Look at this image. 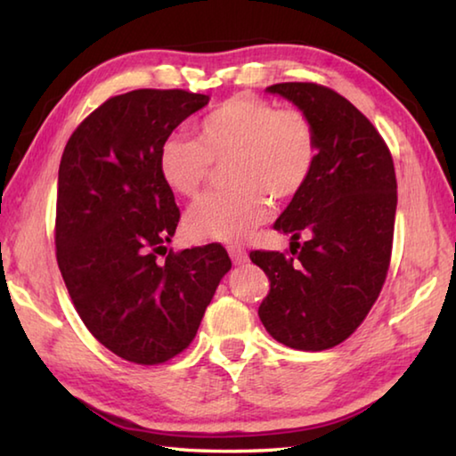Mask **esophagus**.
I'll use <instances>...</instances> for the list:
<instances>
[{
	"label": "esophagus",
	"mask_w": 456,
	"mask_h": 456,
	"mask_svg": "<svg viewBox=\"0 0 456 456\" xmlns=\"http://www.w3.org/2000/svg\"><path fill=\"white\" fill-rule=\"evenodd\" d=\"M227 251H229V256H231V259H233L235 265H241V264H245V261H247V251L243 249V247L229 245Z\"/></svg>",
	"instance_id": "34e87169"
}]
</instances>
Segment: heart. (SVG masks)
I'll return each mask as SVG.
<instances>
[{
  "instance_id": "heart-1",
  "label": "heart",
  "mask_w": 456,
  "mask_h": 456,
  "mask_svg": "<svg viewBox=\"0 0 456 456\" xmlns=\"http://www.w3.org/2000/svg\"><path fill=\"white\" fill-rule=\"evenodd\" d=\"M318 152V133L305 112L237 94L197 122L195 138H167L159 151V173L173 192L192 199L209 181L215 163L231 159L227 179L235 187L199 199L184 229L192 239L235 243L269 219V197L288 200L305 187Z\"/></svg>"
}]
</instances>
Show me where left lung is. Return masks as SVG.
<instances>
[{"mask_svg":"<svg viewBox=\"0 0 456 456\" xmlns=\"http://www.w3.org/2000/svg\"><path fill=\"white\" fill-rule=\"evenodd\" d=\"M267 92L312 118L320 152L312 179L273 225L291 235V257L249 253L269 277L259 320L277 342L320 352L350 338L382 291L398 200L395 163L372 122L331 88L281 82ZM302 234L308 241L299 248Z\"/></svg>","mask_w":456,"mask_h":456,"instance_id":"obj_1","label":"left lung"}]
</instances>
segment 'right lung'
<instances>
[{
	"label": "right lung",
	"mask_w": 456,
	"mask_h": 456,
	"mask_svg": "<svg viewBox=\"0 0 456 456\" xmlns=\"http://www.w3.org/2000/svg\"><path fill=\"white\" fill-rule=\"evenodd\" d=\"M207 102L187 90L112 96L80 122L60 160L61 277L90 334L134 364H163L189 348L231 269L217 243L176 253L165 247L181 213L160 179V144Z\"/></svg>",
	"instance_id": "1"
}]
</instances>
